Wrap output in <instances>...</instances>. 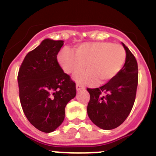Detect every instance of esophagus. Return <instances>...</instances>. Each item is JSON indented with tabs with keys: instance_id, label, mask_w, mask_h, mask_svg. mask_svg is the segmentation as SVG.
I'll list each match as a JSON object with an SVG mask.
<instances>
[{
	"instance_id": "obj_1",
	"label": "esophagus",
	"mask_w": 156,
	"mask_h": 156,
	"mask_svg": "<svg viewBox=\"0 0 156 156\" xmlns=\"http://www.w3.org/2000/svg\"><path fill=\"white\" fill-rule=\"evenodd\" d=\"M76 90H83V89H84V87L82 86V85H80V84H79V83H77V84L76 85Z\"/></svg>"
}]
</instances>
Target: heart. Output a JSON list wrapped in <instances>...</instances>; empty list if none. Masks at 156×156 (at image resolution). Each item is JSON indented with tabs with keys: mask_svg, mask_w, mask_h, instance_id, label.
<instances>
[{
	"mask_svg": "<svg viewBox=\"0 0 156 156\" xmlns=\"http://www.w3.org/2000/svg\"><path fill=\"white\" fill-rule=\"evenodd\" d=\"M126 53L120 44L112 42L83 43L75 53L65 48L58 55V61L65 73L75 74L86 68L87 71L75 76L82 84H105L118 75L124 66Z\"/></svg>",
	"mask_w": 156,
	"mask_h": 156,
	"instance_id": "b5f03b06",
	"label": "heart"
}]
</instances>
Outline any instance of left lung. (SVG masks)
<instances>
[{
    "label": "left lung",
    "mask_w": 156,
    "mask_h": 156,
    "mask_svg": "<svg viewBox=\"0 0 156 156\" xmlns=\"http://www.w3.org/2000/svg\"><path fill=\"white\" fill-rule=\"evenodd\" d=\"M126 53L124 66L118 75L99 88H87L90 101L87 114L96 126L103 129L116 128L124 122L134 104L138 68L137 60L122 43Z\"/></svg>",
    "instance_id": "8db88e82"
}]
</instances>
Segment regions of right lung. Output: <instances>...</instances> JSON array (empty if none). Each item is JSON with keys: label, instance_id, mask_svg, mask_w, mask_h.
Segmentation results:
<instances>
[{"label": "right lung", "instance_id": "obj_1", "mask_svg": "<svg viewBox=\"0 0 156 156\" xmlns=\"http://www.w3.org/2000/svg\"><path fill=\"white\" fill-rule=\"evenodd\" d=\"M63 41L45 39L29 52L18 73L19 99L27 119L51 133L62 123L65 108L76 94V83L57 60Z\"/></svg>", "mask_w": 156, "mask_h": 156}]
</instances>
